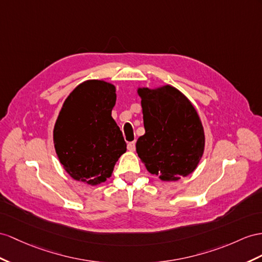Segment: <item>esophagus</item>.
Masks as SVG:
<instances>
[{
  "label": "esophagus",
  "instance_id": "1",
  "mask_svg": "<svg viewBox=\"0 0 262 262\" xmlns=\"http://www.w3.org/2000/svg\"><path fill=\"white\" fill-rule=\"evenodd\" d=\"M127 148H128V150H130V151H134L136 148V143L135 142L128 143V145H127Z\"/></svg>",
  "mask_w": 262,
  "mask_h": 262
}]
</instances>
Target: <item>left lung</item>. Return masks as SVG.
I'll list each match as a JSON object with an SVG mask.
<instances>
[{
  "label": "left lung",
  "instance_id": "1",
  "mask_svg": "<svg viewBox=\"0 0 262 262\" xmlns=\"http://www.w3.org/2000/svg\"><path fill=\"white\" fill-rule=\"evenodd\" d=\"M145 134L136 143L138 157L151 175L176 182L197 168L205 149L198 113L182 92L170 85L139 87Z\"/></svg>",
  "mask_w": 262,
  "mask_h": 262
}]
</instances>
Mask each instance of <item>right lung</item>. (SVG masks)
<instances>
[{
	"label": "right lung",
	"mask_w": 262,
	"mask_h": 262,
	"mask_svg": "<svg viewBox=\"0 0 262 262\" xmlns=\"http://www.w3.org/2000/svg\"><path fill=\"white\" fill-rule=\"evenodd\" d=\"M116 87L90 79L75 87L63 104L53 130L57 157L77 182L96 186L112 176L126 143L112 110Z\"/></svg>",
	"instance_id": "obj_1"
}]
</instances>
